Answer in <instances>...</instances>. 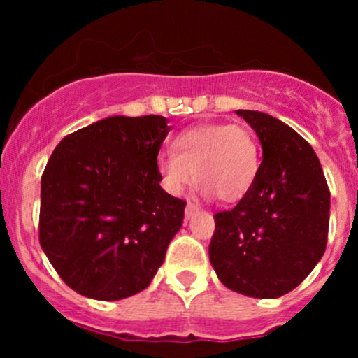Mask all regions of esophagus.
Here are the masks:
<instances>
[{"instance_id": "1", "label": "esophagus", "mask_w": 358, "mask_h": 358, "mask_svg": "<svg viewBox=\"0 0 358 358\" xmlns=\"http://www.w3.org/2000/svg\"><path fill=\"white\" fill-rule=\"evenodd\" d=\"M199 210H200V208H199V207H196V205H195V203L188 202V203H187V208H185V219H187V220H190V219H192V217H193V215H195V213H196V212H199Z\"/></svg>"}]
</instances>
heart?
<instances>
[{
	"instance_id": "b5f03b06",
	"label": "heart",
	"mask_w": 358,
	"mask_h": 358,
	"mask_svg": "<svg viewBox=\"0 0 358 358\" xmlns=\"http://www.w3.org/2000/svg\"><path fill=\"white\" fill-rule=\"evenodd\" d=\"M173 151L158 156V173L170 193H182L193 182L200 192L222 202L248 195L261 166V146L245 124L203 122L180 131Z\"/></svg>"
}]
</instances>
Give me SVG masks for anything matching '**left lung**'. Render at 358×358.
<instances>
[{
    "label": "left lung",
    "instance_id": "obj_1",
    "mask_svg": "<svg viewBox=\"0 0 358 358\" xmlns=\"http://www.w3.org/2000/svg\"><path fill=\"white\" fill-rule=\"evenodd\" d=\"M256 131L262 162L252 188L219 212L208 256L220 282L250 298L289 293L327 248L330 190L313 148L279 119L236 110Z\"/></svg>",
    "mask_w": 358,
    "mask_h": 358
}]
</instances>
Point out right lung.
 Wrapping results in <instances>:
<instances>
[{
	"label": "right lung",
	"instance_id": "1",
	"mask_svg": "<svg viewBox=\"0 0 358 358\" xmlns=\"http://www.w3.org/2000/svg\"><path fill=\"white\" fill-rule=\"evenodd\" d=\"M166 117L113 116L57 145L42 175L40 245L73 291L116 301L150 286L183 224L159 187Z\"/></svg>",
	"mask_w": 358,
	"mask_h": 358
}]
</instances>
